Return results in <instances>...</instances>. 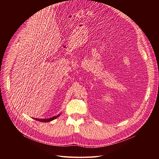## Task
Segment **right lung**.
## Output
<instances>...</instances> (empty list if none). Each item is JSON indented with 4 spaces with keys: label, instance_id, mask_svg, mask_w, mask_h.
<instances>
[{
    "label": "right lung",
    "instance_id": "1",
    "mask_svg": "<svg viewBox=\"0 0 159 159\" xmlns=\"http://www.w3.org/2000/svg\"><path fill=\"white\" fill-rule=\"evenodd\" d=\"M60 116V114L57 115V116H54L52 117H51V118H49V119H35L36 120H39V121H40V122H50L55 119H56L57 117H59Z\"/></svg>",
    "mask_w": 159,
    "mask_h": 159
}]
</instances>
